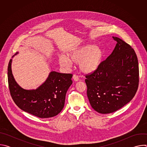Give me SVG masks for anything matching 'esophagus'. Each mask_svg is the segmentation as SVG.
I'll list each match as a JSON object with an SVG mask.
<instances>
[{
  "mask_svg": "<svg viewBox=\"0 0 147 147\" xmlns=\"http://www.w3.org/2000/svg\"><path fill=\"white\" fill-rule=\"evenodd\" d=\"M73 79L74 80V81H78L79 80V77L76 75V74H74L73 76Z\"/></svg>",
  "mask_w": 147,
  "mask_h": 147,
  "instance_id": "obj_1",
  "label": "esophagus"
}]
</instances>
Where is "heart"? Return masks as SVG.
Wrapping results in <instances>:
<instances>
[{
	"instance_id": "heart-1",
	"label": "heart",
	"mask_w": 147,
	"mask_h": 147,
	"mask_svg": "<svg viewBox=\"0 0 147 147\" xmlns=\"http://www.w3.org/2000/svg\"><path fill=\"white\" fill-rule=\"evenodd\" d=\"M103 56V51L94 45H84L69 53L67 56H60L59 63L60 66L69 67L71 63H78L79 68L85 73L95 71L100 66Z\"/></svg>"
}]
</instances>
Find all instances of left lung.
Listing matches in <instances>:
<instances>
[{
	"label": "left lung",
	"instance_id": "8db88e82",
	"mask_svg": "<svg viewBox=\"0 0 147 147\" xmlns=\"http://www.w3.org/2000/svg\"><path fill=\"white\" fill-rule=\"evenodd\" d=\"M116 45L99 67L86 75L87 96L97 112H114L129 103L138 87L139 68L137 55L130 45L113 36Z\"/></svg>",
	"mask_w": 147,
	"mask_h": 147
}]
</instances>
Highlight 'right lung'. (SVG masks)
<instances>
[{
  "mask_svg": "<svg viewBox=\"0 0 147 147\" xmlns=\"http://www.w3.org/2000/svg\"><path fill=\"white\" fill-rule=\"evenodd\" d=\"M11 62L10 59L7 69L8 83L10 95L17 106L40 118L58 115L64 107L66 92L73 83V74L51 71L38 88L27 90L21 87L15 81L11 71Z\"/></svg>",
  "mask_w": 147,
  "mask_h": 147,
  "instance_id": "add662e5",
  "label": "right lung"
}]
</instances>
